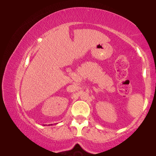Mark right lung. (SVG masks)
<instances>
[{"label":"right lung","mask_w":156,"mask_h":156,"mask_svg":"<svg viewBox=\"0 0 156 156\" xmlns=\"http://www.w3.org/2000/svg\"><path fill=\"white\" fill-rule=\"evenodd\" d=\"M51 125H52V124H51Z\"/></svg>","instance_id":"right-lung-1"}]
</instances>
